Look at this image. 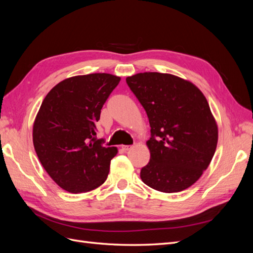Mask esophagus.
Here are the masks:
<instances>
[{
	"mask_svg": "<svg viewBox=\"0 0 253 253\" xmlns=\"http://www.w3.org/2000/svg\"><path fill=\"white\" fill-rule=\"evenodd\" d=\"M132 149L131 145H121V150L124 152H127Z\"/></svg>",
	"mask_w": 253,
	"mask_h": 253,
	"instance_id": "1",
	"label": "esophagus"
}]
</instances>
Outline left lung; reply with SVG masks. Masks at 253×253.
<instances>
[{"instance_id":"8db88e82","label":"left lung","mask_w":253,"mask_h":253,"mask_svg":"<svg viewBox=\"0 0 253 253\" xmlns=\"http://www.w3.org/2000/svg\"><path fill=\"white\" fill-rule=\"evenodd\" d=\"M126 80L151 126L150 162L141 180L165 193L188 189L209 167L218 140L206 97L192 82L171 74L139 73Z\"/></svg>"}]
</instances>
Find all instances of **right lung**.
Wrapping results in <instances>:
<instances>
[{"mask_svg":"<svg viewBox=\"0 0 253 253\" xmlns=\"http://www.w3.org/2000/svg\"><path fill=\"white\" fill-rule=\"evenodd\" d=\"M120 77L105 73L74 76L53 86L38 112L33 141L41 165L70 193H85L108 178L116 147L96 139V124Z\"/></svg>","mask_w":253,"mask_h":253,"instance_id":"obj_1","label":"right lung"}]
</instances>
